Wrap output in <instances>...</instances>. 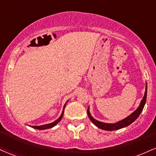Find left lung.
Masks as SVG:
<instances>
[{"mask_svg":"<svg viewBox=\"0 0 156 156\" xmlns=\"http://www.w3.org/2000/svg\"><path fill=\"white\" fill-rule=\"evenodd\" d=\"M147 83H146V88H145V92H144V95L143 97L142 100H141L140 105L138 107L136 110L135 112H133L131 114H130L128 117H127L125 119H122V120L117 122L116 123H105L100 122L97 119H94L92 116H91L90 112H89V108L87 109V114H88V117L90 120L94 123V125H96L98 128H101L102 130H116L121 129V128H125V127L128 126V125L131 124L132 122H133L136 119L139 117V116L140 115L141 112H142L143 108H144V105H145L146 100H147Z\"/></svg>","mask_w":156,"mask_h":156,"instance_id":"left-lung-1","label":"left lung"}]
</instances>
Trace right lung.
Here are the masks:
<instances>
[{
	"mask_svg": "<svg viewBox=\"0 0 156 156\" xmlns=\"http://www.w3.org/2000/svg\"><path fill=\"white\" fill-rule=\"evenodd\" d=\"M67 102H68V101H67ZM65 105H66V103H65V105H64L63 111H62V114H61V116H60L58 118V119H56V120L53 122L50 123V124H47V125H40V126H31V128H35V129H38V130H44V129H48V128H53V127H54L55 125L58 124V123L59 122L61 119H62V117H63V114H64V108H65Z\"/></svg>",
	"mask_w": 156,
	"mask_h": 156,
	"instance_id": "obj_1",
	"label": "right lung"
}]
</instances>
